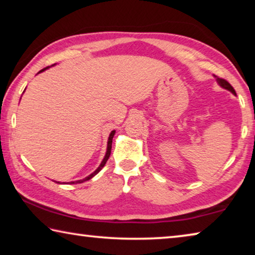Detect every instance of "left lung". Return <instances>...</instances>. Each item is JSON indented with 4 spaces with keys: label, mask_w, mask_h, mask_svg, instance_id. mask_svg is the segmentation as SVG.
<instances>
[{
    "label": "left lung",
    "mask_w": 255,
    "mask_h": 255,
    "mask_svg": "<svg viewBox=\"0 0 255 255\" xmlns=\"http://www.w3.org/2000/svg\"><path fill=\"white\" fill-rule=\"evenodd\" d=\"M214 76L216 77V80H217V82H218V84H219V85L223 86L224 89L228 90V91H231L233 94H236L234 88H233V86H232L230 83H228V82H227L226 80H224V79H222V77H218V76H216V75H214Z\"/></svg>",
    "instance_id": "left-lung-1"
}]
</instances>
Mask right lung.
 <instances>
[{"label":"right lung","instance_id":"1","mask_svg":"<svg viewBox=\"0 0 255 255\" xmlns=\"http://www.w3.org/2000/svg\"><path fill=\"white\" fill-rule=\"evenodd\" d=\"M46 68H48V67H46ZM46 68H42L41 71H39V73L40 72H44ZM114 135H115V130H112L111 132H110V136H109V139H108V147H107V153H106V156H105V158H103V161L101 162V164H100V166L98 167V169L93 172L92 174H90L89 176H86L85 179H83V180H79V181H75V182H71V183H82V182H84V181H88V180H90V179H92L94 175L96 174H98L99 172L101 171V169L103 166L106 165V163H107V161H108V158L110 157V154H111V145H112V138H114ZM57 183H59V182H57Z\"/></svg>","mask_w":255,"mask_h":255}]
</instances>
